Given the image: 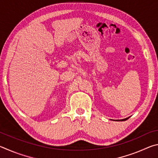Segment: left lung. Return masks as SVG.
<instances>
[{"mask_svg": "<svg viewBox=\"0 0 158 158\" xmlns=\"http://www.w3.org/2000/svg\"><path fill=\"white\" fill-rule=\"evenodd\" d=\"M129 117H128V118H123V119H121V120H118V121H126V120H127L128 119Z\"/></svg>", "mask_w": 158, "mask_h": 158, "instance_id": "obj_1", "label": "left lung"}]
</instances>
